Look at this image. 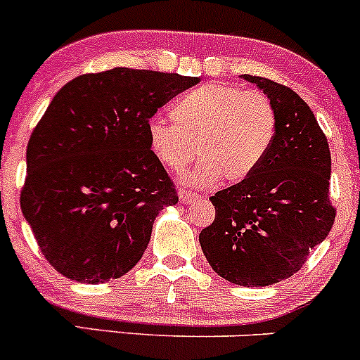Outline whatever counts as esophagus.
Segmentation results:
<instances>
[{
  "label": "esophagus",
  "mask_w": 360,
  "mask_h": 360,
  "mask_svg": "<svg viewBox=\"0 0 360 360\" xmlns=\"http://www.w3.org/2000/svg\"><path fill=\"white\" fill-rule=\"evenodd\" d=\"M178 198H180V201H182V203H193V201H200L201 200L200 194L191 193V191H187V189L180 191V193H178Z\"/></svg>",
  "instance_id": "esophagus-1"
}]
</instances>
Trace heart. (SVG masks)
I'll return each instance as SVG.
<instances>
[{
  "label": "heart",
  "mask_w": 360,
  "mask_h": 360,
  "mask_svg": "<svg viewBox=\"0 0 360 360\" xmlns=\"http://www.w3.org/2000/svg\"><path fill=\"white\" fill-rule=\"evenodd\" d=\"M171 120H152L148 141L153 155L171 171H182L203 157L186 176L193 186H214L219 178L238 184L263 162L276 138L277 116L262 91L235 84H203L178 98Z\"/></svg>",
  "instance_id": "1"
}]
</instances>
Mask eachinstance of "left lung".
Here are the masks:
<instances>
[{"label": "left lung", "instance_id": "1", "mask_svg": "<svg viewBox=\"0 0 360 360\" xmlns=\"http://www.w3.org/2000/svg\"><path fill=\"white\" fill-rule=\"evenodd\" d=\"M242 77L274 104L276 138L252 174L210 198L215 219L200 233V244L226 281L269 286L299 272L334 224L330 150L313 111L292 88Z\"/></svg>", "mask_w": 360, "mask_h": 360}]
</instances>
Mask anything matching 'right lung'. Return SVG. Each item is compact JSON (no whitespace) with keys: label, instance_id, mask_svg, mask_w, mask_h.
<instances>
[{"label":"right lung","instance_id":"1","mask_svg":"<svg viewBox=\"0 0 360 360\" xmlns=\"http://www.w3.org/2000/svg\"><path fill=\"white\" fill-rule=\"evenodd\" d=\"M200 77L116 67L65 84L26 150L20 210L65 277L97 285L141 259L153 221L178 203L153 155L150 118Z\"/></svg>","mask_w":360,"mask_h":360}]
</instances>
